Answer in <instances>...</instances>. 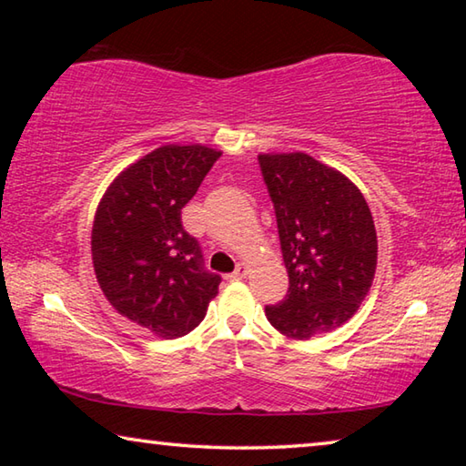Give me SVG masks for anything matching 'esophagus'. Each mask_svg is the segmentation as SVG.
<instances>
[{
  "instance_id": "obj_1",
  "label": "esophagus",
  "mask_w": 466,
  "mask_h": 466,
  "mask_svg": "<svg viewBox=\"0 0 466 466\" xmlns=\"http://www.w3.org/2000/svg\"><path fill=\"white\" fill-rule=\"evenodd\" d=\"M247 273H248V265L247 263H240L238 267H236V271L228 275V278L234 279V281L236 279H244V278H247Z\"/></svg>"
}]
</instances>
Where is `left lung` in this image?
I'll list each match as a JSON object with an SVG mask.
<instances>
[{
  "instance_id": "obj_1",
  "label": "left lung",
  "mask_w": 466,
  "mask_h": 466,
  "mask_svg": "<svg viewBox=\"0 0 466 466\" xmlns=\"http://www.w3.org/2000/svg\"><path fill=\"white\" fill-rule=\"evenodd\" d=\"M289 288L265 306L267 320L291 339H310L350 320L372 286L378 240L360 188L312 156L261 154Z\"/></svg>"
}]
</instances>
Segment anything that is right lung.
Here are the masks:
<instances>
[{"label":"right lung","mask_w":466,"mask_h":466,"mask_svg":"<svg viewBox=\"0 0 466 466\" xmlns=\"http://www.w3.org/2000/svg\"><path fill=\"white\" fill-rule=\"evenodd\" d=\"M222 152L164 146L123 170L102 197L92 228V261L113 309L157 337L199 325L222 278L203 265L199 240L180 209Z\"/></svg>","instance_id":"right-lung-1"}]
</instances>
